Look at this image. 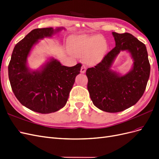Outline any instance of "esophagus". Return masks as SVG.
Wrapping results in <instances>:
<instances>
[{"mask_svg": "<svg viewBox=\"0 0 159 159\" xmlns=\"http://www.w3.org/2000/svg\"><path fill=\"white\" fill-rule=\"evenodd\" d=\"M85 71H86V67H85V66H81V70H80L81 73V74H84L85 72Z\"/></svg>", "mask_w": 159, "mask_h": 159, "instance_id": "34e87169", "label": "esophagus"}]
</instances>
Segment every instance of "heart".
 I'll return each instance as SVG.
<instances>
[{
	"label": "heart",
	"instance_id": "b5f03b06",
	"mask_svg": "<svg viewBox=\"0 0 159 159\" xmlns=\"http://www.w3.org/2000/svg\"><path fill=\"white\" fill-rule=\"evenodd\" d=\"M70 54L74 57L85 55L89 64H96L102 60L107 50L104 38L101 35L81 34L75 36L70 42Z\"/></svg>",
	"mask_w": 159,
	"mask_h": 159
}]
</instances>
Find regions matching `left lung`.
<instances>
[{"instance_id":"obj_1","label":"left lung","mask_w":159,"mask_h":159,"mask_svg":"<svg viewBox=\"0 0 159 159\" xmlns=\"http://www.w3.org/2000/svg\"><path fill=\"white\" fill-rule=\"evenodd\" d=\"M115 47L94 68L86 70L88 89L95 107L109 113L122 111L134 104L143 95L150 75L151 67L145 45L129 33L112 32ZM121 51L130 53L132 70L121 75L110 69Z\"/></svg>"}]
</instances>
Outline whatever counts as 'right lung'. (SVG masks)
<instances>
[{
  "label": "right lung",
  "instance_id": "obj_1",
  "mask_svg": "<svg viewBox=\"0 0 159 159\" xmlns=\"http://www.w3.org/2000/svg\"><path fill=\"white\" fill-rule=\"evenodd\" d=\"M64 28H36L14 46L8 65V78L13 93L20 103L33 111L51 113L63 108L68 101L81 64L62 66L51 57L39 70H32L27 58L39 40L50 38Z\"/></svg>",
  "mask_w": 159,
  "mask_h": 159
}]
</instances>
